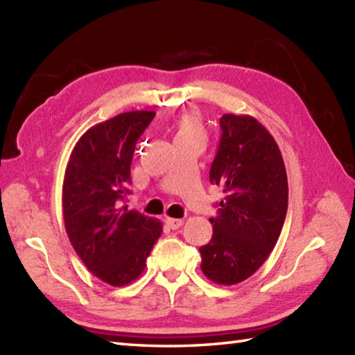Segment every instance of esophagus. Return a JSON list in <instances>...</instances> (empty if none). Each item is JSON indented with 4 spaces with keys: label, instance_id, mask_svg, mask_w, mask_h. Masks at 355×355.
I'll use <instances>...</instances> for the list:
<instances>
[{
    "label": "esophagus",
    "instance_id": "esophagus-1",
    "mask_svg": "<svg viewBox=\"0 0 355 355\" xmlns=\"http://www.w3.org/2000/svg\"><path fill=\"white\" fill-rule=\"evenodd\" d=\"M166 225H168V227L171 229V230H177V229H180L183 225V220H177V218H166Z\"/></svg>",
    "mask_w": 355,
    "mask_h": 355
}]
</instances>
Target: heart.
<instances>
[{
  "mask_svg": "<svg viewBox=\"0 0 355 355\" xmlns=\"http://www.w3.org/2000/svg\"><path fill=\"white\" fill-rule=\"evenodd\" d=\"M202 125L201 119L197 112L189 111L184 112V114L178 120V128L175 134L177 139H202Z\"/></svg>",
  "mask_w": 355,
  "mask_h": 355,
  "instance_id": "heart-1",
  "label": "heart"
}]
</instances>
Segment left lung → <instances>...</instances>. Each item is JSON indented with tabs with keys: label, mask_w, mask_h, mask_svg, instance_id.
<instances>
[{
	"label": "left lung",
	"mask_w": 355,
	"mask_h": 355,
	"mask_svg": "<svg viewBox=\"0 0 355 355\" xmlns=\"http://www.w3.org/2000/svg\"><path fill=\"white\" fill-rule=\"evenodd\" d=\"M210 183L223 187L214 235L200 248L201 270L218 285H235L258 270L273 250L288 206L281 150L252 116L224 114Z\"/></svg>",
	"instance_id": "left-lung-1"
}]
</instances>
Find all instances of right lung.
<instances>
[{"instance_id":"obj_1","label":"right lung","mask_w":355,"mask_h":355,"mask_svg":"<svg viewBox=\"0 0 355 355\" xmlns=\"http://www.w3.org/2000/svg\"><path fill=\"white\" fill-rule=\"evenodd\" d=\"M154 111H128L82 135L67 163L62 212L70 243L101 281L123 286L135 281L163 232V224L120 207L131 183L135 143Z\"/></svg>"}]
</instances>
